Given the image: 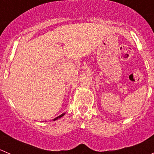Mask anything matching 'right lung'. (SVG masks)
Returning a JSON list of instances; mask_svg holds the SVG:
<instances>
[{"label":"right lung","instance_id":"add662e5","mask_svg":"<svg viewBox=\"0 0 154 154\" xmlns=\"http://www.w3.org/2000/svg\"><path fill=\"white\" fill-rule=\"evenodd\" d=\"M64 115H65V113H63V114H62V115H60V116H58V117L55 118V119H54V121H56V120H57V119H60V118H61V117H63V116H64Z\"/></svg>","mask_w":154,"mask_h":154}]
</instances>
